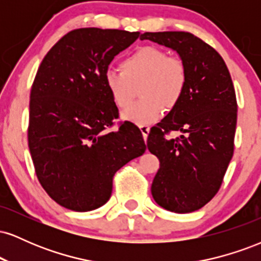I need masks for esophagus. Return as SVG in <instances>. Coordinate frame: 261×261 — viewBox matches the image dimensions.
I'll use <instances>...</instances> for the list:
<instances>
[{
    "instance_id": "esophagus-1",
    "label": "esophagus",
    "mask_w": 261,
    "mask_h": 261,
    "mask_svg": "<svg viewBox=\"0 0 261 261\" xmlns=\"http://www.w3.org/2000/svg\"><path fill=\"white\" fill-rule=\"evenodd\" d=\"M140 130H141V133H142L143 140H145V142H146V141H147V137H148V134H149V130H151V127H149L148 125H141Z\"/></svg>"
}]
</instances>
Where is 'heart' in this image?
I'll return each instance as SVG.
<instances>
[{
  "label": "heart",
  "instance_id": "b5f03b06",
  "mask_svg": "<svg viewBox=\"0 0 261 261\" xmlns=\"http://www.w3.org/2000/svg\"><path fill=\"white\" fill-rule=\"evenodd\" d=\"M188 81L185 62L153 45L140 46L128 54L120 62V72L108 70L104 73V86L119 109L130 106L139 88L142 99L122 114L126 120L137 125L155 120L163 109L169 112L178 107Z\"/></svg>",
  "mask_w": 261,
  "mask_h": 261
}]
</instances>
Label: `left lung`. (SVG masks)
Wrapping results in <instances>:
<instances>
[{
    "instance_id": "left-lung-1",
    "label": "left lung",
    "mask_w": 261,
    "mask_h": 261,
    "mask_svg": "<svg viewBox=\"0 0 261 261\" xmlns=\"http://www.w3.org/2000/svg\"><path fill=\"white\" fill-rule=\"evenodd\" d=\"M140 39L174 49L189 73L180 103L148 134L147 147L161 162L152 196L168 211H196L220 190L232 160L238 108L234 86L220 54L191 33H143ZM173 130L183 134L172 139Z\"/></svg>"
}]
</instances>
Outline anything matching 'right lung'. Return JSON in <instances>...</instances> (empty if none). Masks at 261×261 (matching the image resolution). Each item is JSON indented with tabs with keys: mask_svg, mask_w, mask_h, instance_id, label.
<instances>
[{
	"mask_svg": "<svg viewBox=\"0 0 261 261\" xmlns=\"http://www.w3.org/2000/svg\"><path fill=\"white\" fill-rule=\"evenodd\" d=\"M139 32L80 28L47 51L35 74L29 101L28 146L38 180L54 201L91 211L110 199L113 178L145 153L142 134L118 122L104 73L114 56Z\"/></svg>",
	"mask_w": 261,
	"mask_h": 261,
	"instance_id": "add662e5",
	"label": "right lung"
}]
</instances>
